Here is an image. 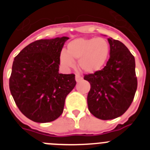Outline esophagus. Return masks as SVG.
<instances>
[{"label":"esophagus","instance_id":"34e87169","mask_svg":"<svg viewBox=\"0 0 150 150\" xmlns=\"http://www.w3.org/2000/svg\"><path fill=\"white\" fill-rule=\"evenodd\" d=\"M75 79H76V82H79L80 80L83 79V77L81 76H79V74H76V76H75Z\"/></svg>","mask_w":150,"mask_h":150}]
</instances>
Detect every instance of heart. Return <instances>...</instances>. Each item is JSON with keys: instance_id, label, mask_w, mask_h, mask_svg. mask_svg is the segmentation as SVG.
<instances>
[{"instance_id": "heart-1", "label": "heart", "mask_w": 150, "mask_h": 150, "mask_svg": "<svg viewBox=\"0 0 150 150\" xmlns=\"http://www.w3.org/2000/svg\"><path fill=\"white\" fill-rule=\"evenodd\" d=\"M110 54L108 41L103 38H79L69 42L66 51L60 54L64 67H71L75 60L78 67L86 73H94L105 64Z\"/></svg>"}]
</instances>
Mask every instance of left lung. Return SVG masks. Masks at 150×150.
<instances>
[{
  "mask_svg": "<svg viewBox=\"0 0 150 150\" xmlns=\"http://www.w3.org/2000/svg\"><path fill=\"white\" fill-rule=\"evenodd\" d=\"M108 42L110 59L105 67L84 76L91 85L88 110L102 120L122 116L133 101L137 87L134 57L120 40L110 38Z\"/></svg>",
  "mask_w": 150,
  "mask_h": 150,
  "instance_id": "left-lung-1",
  "label": "left lung"
}]
</instances>
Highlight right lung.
Wrapping results in <instances>:
<instances>
[{"label": "right lung", "instance_id": "1", "mask_svg": "<svg viewBox=\"0 0 150 150\" xmlns=\"http://www.w3.org/2000/svg\"><path fill=\"white\" fill-rule=\"evenodd\" d=\"M67 37L36 40L15 57L10 90L19 110L29 120L45 123L63 112L75 75L59 74L60 54Z\"/></svg>", "mask_w": 150, "mask_h": 150}]
</instances>
